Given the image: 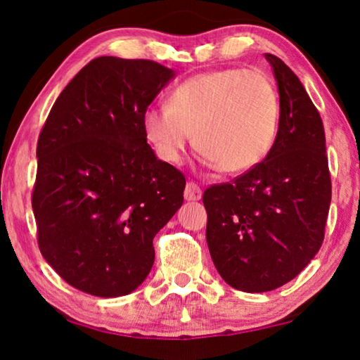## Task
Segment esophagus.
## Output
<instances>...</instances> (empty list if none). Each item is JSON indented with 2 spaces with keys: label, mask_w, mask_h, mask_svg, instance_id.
Instances as JSON below:
<instances>
[{
  "label": "esophagus",
  "mask_w": 360,
  "mask_h": 360,
  "mask_svg": "<svg viewBox=\"0 0 360 360\" xmlns=\"http://www.w3.org/2000/svg\"><path fill=\"white\" fill-rule=\"evenodd\" d=\"M184 196L186 201H198L201 200V196H203V191H201V188L195 184V181H188L185 186Z\"/></svg>",
  "instance_id": "obj_1"
}]
</instances>
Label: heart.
<instances>
[{"mask_svg":"<svg viewBox=\"0 0 360 360\" xmlns=\"http://www.w3.org/2000/svg\"><path fill=\"white\" fill-rule=\"evenodd\" d=\"M278 95L264 73L223 68L200 73L172 91L169 105H152L142 126L155 154L176 164L193 132L208 167L240 174L260 164L278 129Z\"/></svg>","mask_w":360,"mask_h":360,"instance_id":"heart-1","label":"heart"}]
</instances>
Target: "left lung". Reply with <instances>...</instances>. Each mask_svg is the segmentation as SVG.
Masks as SVG:
<instances>
[{"label":"left lung","mask_w":360,"mask_h":360,"mask_svg":"<svg viewBox=\"0 0 360 360\" xmlns=\"http://www.w3.org/2000/svg\"><path fill=\"white\" fill-rule=\"evenodd\" d=\"M265 58L280 96L272 149L233 184L203 195L214 267L226 283L248 293L282 287L311 262L331 203L321 116L298 77L272 53Z\"/></svg>","instance_id":"left-lung-1"}]
</instances>
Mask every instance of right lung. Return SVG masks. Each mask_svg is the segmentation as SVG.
<instances>
[{
	"label": "right lung",
	"mask_w": 360,
	"mask_h": 360,
	"mask_svg": "<svg viewBox=\"0 0 360 360\" xmlns=\"http://www.w3.org/2000/svg\"><path fill=\"white\" fill-rule=\"evenodd\" d=\"M175 72L98 57L53 103L37 141L39 249L68 285L101 298L139 287L155 234L184 203L185 176L155 157L142 116Z\"/></svg>",
	"instance_id": "add662e5"
}]
</instances>
